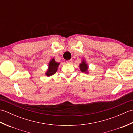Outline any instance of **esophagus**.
<instances>
[{
  "mask_svg": "<svg viewBox=\"0 0 133 133\" xmlns=\"http://www.w3.org/2000/svg\"><path fill=\"white\" fill-rule=\"evenodd\" d=\"M66 62H67V63H71L72 62V59H69V60L67 61H66Z\"/></svg>",
  "mask_w": 133,
  "mask_h": 133,
  "instance_id": "esophagus-1",
  "label": "esophagus"
}]
</instances>
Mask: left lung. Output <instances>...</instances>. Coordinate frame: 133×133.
I'll return each instance as SVG.
<instances>
[{"instance_id":"left-lung-1","label":"left lung","mask_w":133,"mask_h":133,"mask_svg":"<svg viewBox=\"0 0 133 133\" xmlns=\"http://www.w3.org/2000/svg\"><path fill=\"white\" fill-rule=\"evenodd\" d=\"M80 66V69L82 72H86L87 71V69H88V66H87V64L85 63V62L83 61L82 63H81Z\"/></svg>"}]
</instances>
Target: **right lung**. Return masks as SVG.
<instances>
[{"instance_id": "obj_1", "label": "right lung", "mask_w": 133, "mask_h": 133, "mask_svg": "<svg viewBox=\"0 0 133 133\" xmlns=\"http://www.w3.org/2000/svg\"><path fill=\"white\" fill-rule=\"evenodd\" d=\"M59 63L57 62H55L54 59H52L51 61L50 62L49 66V70H48L47 72H46V75L48 77L54 74L58 70V66Z\"/></svg>"}]
</instances>
